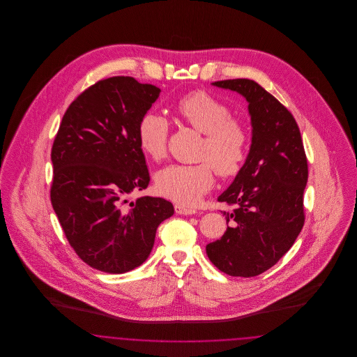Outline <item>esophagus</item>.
<instances>
[{"label": "esophagus", "mask_w": 357, "mask_h": 357, "mask_svg": "<svg viewBox=\"0 0 357 357\" xmlns=\"http://www.w3.org/2000/svg\"><path fill=\"white\" fill-rule=\"evenodd\" d=\"M175 213L181 214V215H194V214H197V210L182 206V204H175Z\"/></svg>", "instance_id": "34e87169"}]
</instances>
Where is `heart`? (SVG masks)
<instances>
[{
  "label": "heart",
  "mask_w": 357,
  "mask_h": 357,
  "mask_svg": "<svg viewBox=\"0 0 357 357\" xmlns=\"http://www.w3.org/2000/svg\"><path fill=\"white\" fill-rule=\"evenodd\" d=\"M182 119L204 134L198 165H170L156 174L158 191L176 204L192 206L214 186V169L225 178L242 169L249 135L246 127L231 118L230 108L204 91H194L176 102ZM137 140L143 153L160 160L167 153L169 123L155 112H147L139 121ZM215 167L213 168L212 166Z\"/></svg>",
  "instance_id": "heart-1"
}]
</instances>
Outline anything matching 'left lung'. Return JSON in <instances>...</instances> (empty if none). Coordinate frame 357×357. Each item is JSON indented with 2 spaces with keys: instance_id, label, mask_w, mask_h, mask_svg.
I'll use <instances>...</instances> for the list:
<instances>
[{
  "instance_id": "1",
  "label": "left lung",
  "mask_w": 357,
  "mask_h": 357,
  "mask_svg": "<svg viewBox=\"0 0 357 357\" xmlns=\"http://www.w3.org/2000/svg\"><path fill=\"white\" fill-rule=\"evenodd\" d=\"M248 102L252 144L246 160L218 197L234 204L221 239L206 246L210 261L233 277L266 272L293 246L304 221L307 162L300 128L288 109L255 80L211 83Z\"/></svg>"
}]
</instances>
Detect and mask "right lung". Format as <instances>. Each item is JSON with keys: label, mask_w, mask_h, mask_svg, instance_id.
<instances>
[{"label": "right lung", "mask_w": 357, "mask_h": 357, "mask_svg": "<svg viewBox=\"0 0 357 357\" xmlns=\"http://www.w3.org/2000/svg\"><path fill=\"white\" fill-rule=\"evenodd\" d=\"M159 93L130 76L100 80L72 102L54 137L52 206L69 245L98 271L140 266L174 214L163 198L127 199L150 183L137 127Z\"/></svg>", "instance_id": "1"}]
</instances>
